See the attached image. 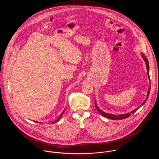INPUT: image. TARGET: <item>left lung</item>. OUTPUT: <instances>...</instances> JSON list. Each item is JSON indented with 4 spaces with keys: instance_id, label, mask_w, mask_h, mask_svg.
I'll return each mask as SVG.
<instances>
[{
    "instance_id": "left-lung-1",
    "label": "left lung",
    "mask_w": 159,
    "mask_h": 159,
    "mask_svg": "<svg viewBox=\"0 0 159 159\" xmlns=\"http://www.w3.org/2000/svg\"><path fill=\"white\" fill-rule=\"evenodd\" d=\"M142 57L143 58L144 60L145 61V62L146 67H147V70L148 77V78H149V79H150V76H149V64H148V61L147 58L144 56V55L143 53H142ZM150 91V86L149 88H148V93H147V98H146V99L143 102V103L141 104L140 105V106H139L135 110H133L131 113H129L125 114H120V115H114V114H111L106 113L105 112L101 111V110L98 107V106L97 105V103H96V102H95V107H96V108H97V111H98L99 113L101 114L102 116H104V117H106L108 118V119H112V120H121V119H125V118H127V117H129V116L131 115V114L134 113L135 112H136V111H137L141 106H143L144 105V104H145V102H146V100L148 99V95H149Z\"/></svg>"
}]
</instances>
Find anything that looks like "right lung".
<instances>
[{
  "label": "right lung",
  "mask_w": 159,
  "mask_h": 159,
  "mask_svg": "<svg viewBox=\"0 0 159 159\" xmlns=\"http://www.w3.org/2000/svg\"><path fill=\"white\" fill-rule=\"evenodd\" d=\"M64 111H62V113H61V114L60 116H59V117H58V119H57V120H55V121H52V123H55V122H57V121H58V120H60V119L61 117H62V114H63V113H64ZM35 122H37V121H35Z\"/></svg>",
  "instance_id": "1"
}]
</instances>
